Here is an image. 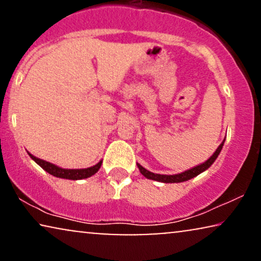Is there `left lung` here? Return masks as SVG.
I'll list each match as a JSON object with an SVG mask.
<instances>
[{
    "instance_id": "8db88e82",
    "label": "left lung",
    "mask_w": 261,
    "mask_h": 261,
    "mask_svg": "<svg viewBox=\"0 0 261 261\" xmlns=\"http://www.w3.org/2000/svg\"><path fill=\"white\" fill-rule=\"evenodd\" d=\"M224 144V140L222 141V144H221L219 147L215 152H214V154L210 156V158L206 160L205 163L201 164V165L198 166H195L192 167V169L185 171V172H181V173H178V174H171V176H167V174H158V173H153V172H149L145 169V167H142L140 164H138V167L139 170H140V172L144 174L146 178H148V179H153V180H158V181H163V183H180V181H185V180H189L191 179V178H194L199 174L203 171H205L208 167L212 166V164L215 162L217 155L220 154L221 149H222V146Z\"/></svg>"
}]
</instances>
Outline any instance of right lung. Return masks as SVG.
<instances>
[{
    "label": "right lung",
    "mask_w": 261,
    "mask_h": 261,
    "mask_svg": "<svg viewBox=\"0 0 261 261\" xmlns=\"http://www.w3.org/2000/svg\"><path fill=\"white\" fill-rule=\"evenodd\" d=\"M32 159L34 160L35 163L38 164L39 166H41L46 172H48L49 174L55 177H59V178H65V179H84V178L91 177L92 174H95L97 171L99 170V167L102 165V162H99L98 164H96L95 166L88 167V169H76V170H67V169H62V167H58L55 164H51L46 160L39 159L37 156L32 155L31 153H28Z\"/></svg>",
    "instance_id": "add662e5"
}]
</instances>
